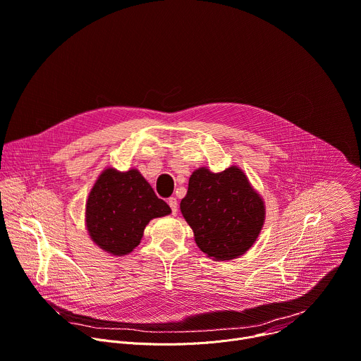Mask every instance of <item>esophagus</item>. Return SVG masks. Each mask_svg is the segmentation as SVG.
<instances>
[{"label":"esophagus","mask_w":361,"mask_h":361,"mask_svg":"<svg viewBox=\"0 0 361 361\" xmlns=\"http://www.w3.org/2000/svg\"><path fill=\"white\" fill-rule=\"evenodd\" d=\"M168 204L171 206L172 213L176 214V212H178V200H176V197H171V199L168 200Z\"/></svg>","instance_id":"obj_1"}]
</instances>
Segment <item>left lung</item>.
Returning a JSON list of instances; mask_svg holds the SVG:
<instances>
[{"instance_id":"obj_1","label":"left lung","mask_w":361,"mask_h":361,"mask_svg":"<svg viewBox=\"0 0 361 361\" xmlns=\"http://www.w3.org/2000/svg\"><path fill=\"white\" fill-rule=\"evenodd\" d=\"M180 212L197 247L214 260H232L256 242L264 224V202L238 166L213 173L196 169Z\"/></svg>"}]
</instances>
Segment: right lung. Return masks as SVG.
<instances>
[{
    "mask_svg": "<svg viewBox=\"0 0 361 361\" xmlns=\"http://www.w3.org/2000/svg\"><path fill=\"white\" fill-rule=\"evenodd\" d=\"M171 213L139 171L105 169L92 186L85 209L91 239L106 253H130L143 236L147 225Z\"/></svg>",
    "mask_w": 361,
    "mask_h": 361,
    "instance_id": "1",
    "label": "right lung"
}]
</instances>
